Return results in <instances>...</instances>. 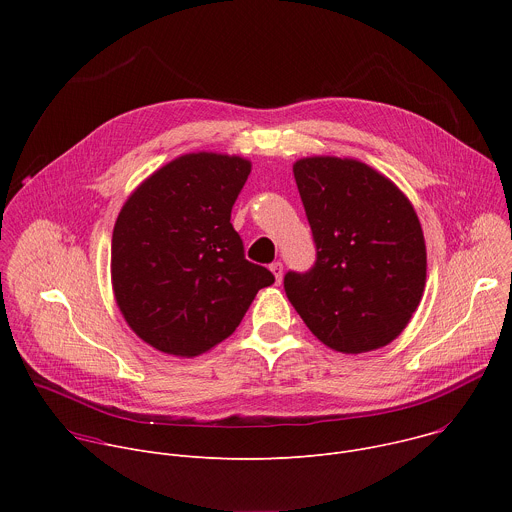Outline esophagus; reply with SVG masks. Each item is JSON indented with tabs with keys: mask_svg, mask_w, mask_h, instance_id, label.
<instances>
[{
	"mask_svg": "<svg viewBox=\"0 0 512 512\" xmlns=\"http://www.w3.org/2000/svg\"><path fill=\"white\" fill-rule=\"evenodd\" d=\"M269 269H271V273L275 275V281L279 283V281H281V275H283V263H281V261H273V263L269 265Z\"/></svg>",
	"mask_w": 512,
	"mask_h": 512,
	"instance_id": "obj_1",
	"label": "esophagus"
}]
</instances>
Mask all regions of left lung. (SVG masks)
Here are the masks:
<instances>
[{
    "mask_svg": "<svg viewBox=\"0 0 512 512\" xmlns=\"http://www.w3.org/2000/svg\"><path fill=\"white\" fill-rule=\"evenodd\" d=\"M294 176L316 261L304 273H285L291 306L334 350L356 354L389 344L425 287V241L411 202L356 160L304 158Z\"/></svg>",
    "mask_w": 512,
    "mask_h": 512,
    "instance_id": "left-lung-1",
    "label": "left lung"
}]
</instances>
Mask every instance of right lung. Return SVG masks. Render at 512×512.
Segmentation results:
<instances>
[{
	"label": "right lung",
	"instance_id": "obj_1",
	"mask_svg": "<svg viewBox=\"0 0 512 512\" xmlns=\"http://www.w3.org/2000/svg\"><path fill=\"white\" fill-rule=\"evenodd\" d=\"M251 162L186 154L123 204L111 239V279L131 330L154 348L196 356L231 336L273 273L245 259L231 210Z\"/></svg>",
	"mask_w": 512,
	"mask_h": 512
}]
</instances>
